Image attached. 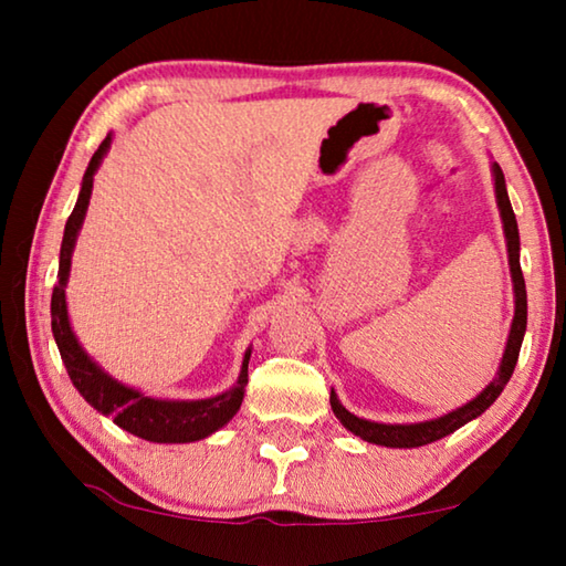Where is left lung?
<instances>
[{
    "instance_id": "1",
    "label": "left lung",
    "mask_w": 566,
    "mask_h": 566,
    "mask_svg": "<svg viewBox=\"0 0 566 566\" xmlns=\"http://www.w3.org/2000/svg\"><path fill=\"white\" fill-rule=\"evenodd\" d=\"M492 179H494V197H496V207H500L504 239H506V256H510V272H512V284H514V319L510 327V337H506V347L502 354L500 369H496V375L490 385L479 391L472 401H467V405L447 411V415H442V417L415 421V424H385V421L361 419L357 415H352V411L339 401L337 391L332 389V395H329L332 411L337 415V419L349 429L352 434H357L359 439H364V442L391 447V449H411V447L432 444V442H437V439L457 432V429L464 427L467 421H472L479 415H484V411L494 405L496 397L502 395V389L506 387V381H510V377H512L516 359H520L524 332H526V286H524V276H522V266H520V229H516L514 209L510 202V195H506L504 171L500 165H496V161H492Z\"/></svg>"
}]
</instances>
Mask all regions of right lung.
<instances>
[{
  "instance_id": "obj_1",
  "label": "right lung",
  "mask_w": 566,
  "mask_h": 566,
  "mask_svg": "<svg viewBox=\"0 0 566 566\" xmlns=\"http://www.w3.org/2000/svg\"><path fill=\"white\" fill-rule=\"evenodd\" d=\"M109 147L112 134H107V139L102 142L99 149L94 151V157L90 159V167L82 177L80 197H76V205L64 227L60 249V272H56V284L52 292L54 342L56 347H60L66 375H70L76 391H80L99 415L112 417L114 424L122 427L124 432L157 444L199 442V439L222 429L227 421L237 415L239 407H242L252 347H247L244 352L242 369H239L234 387H229L222 395L207 399H157L142 395L139 389H134L129 385H122V381L114 379L109 371H104L99 364L84 352L70 324V312H66V282H70L72 252L76 237H80V229L84 224V217H87L94 175H97L102 159L107 157Z\"/></svg>"
}]
</instances>
